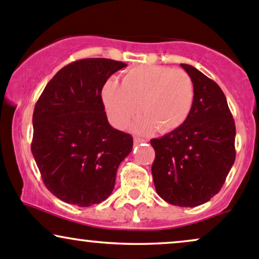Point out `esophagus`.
<instances>
[{
	"label": "esophagus",
	"mask_w": 259,
	"mask_h": 259,
	"mask_svg": "<svg viewBox=\"0 0 259 259\" xmlns=\"http://www.w3.org/2000/svg\"><path fill=\"white\" fill-rule=\"evenodd\" d=\"M133 142H135L136 145H138V144H141V143H144L145 139L139 138V137H135V139H133Z\"/></svg>",
	"instance_id": "34e87169"
}]
</instances>
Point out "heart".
<instances>
[{
    "instance_id": "1",
    "label": "heart",
    "mask_w": 259,
    "mask_h": 259,
    "mask_svg": "<svg viewBox=\"0 0 259 259\" xmlns=\"http://www.w3.org/2000/svg\"><path fill=\"white\" fill-rule=\"evenodd\" d=\"M110 120L118 128L126 126L141 109L135 123L138 132H172L190 117L194 103V84L184 69L166 66L139 65L127 69L121 84L107 80L103 92Z\"/></svg>"
}]
</instances>
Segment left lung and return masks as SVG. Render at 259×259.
<instances>
[{"mask_svg": "<svg viewBox=\"0 0 259 259\" xmlns=\"http://www.w3.org/2000/svg\"><path fill=\"white\" fill-rule=\"evenodd\" d=\"M181 67L194 84L192 111L180 128L150 141L152 174L165 202L197 207L222 190L236 158V127L220 87L193 66Z\"/></svg>", "mask_w": 259, "mask_h": 259, "instance_id": "1", "label": "left lung"}]
</instances>
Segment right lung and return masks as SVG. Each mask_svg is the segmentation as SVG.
<instances>
[{"label": "right lung", "instance_id": "right-lung-1", "mask_svg": "<svg viewBox=\"0 0 259 259\" xmlns=\"http://www.w3.org/2000/svg\"><path fill=\"white\" fill-rule=\"evenodd\" d=\"M127 65L83 59L61 68L36 101L31 153L50 192L68 204L91 207L115 187L133 138L115 130L101 99L104 84Z\"/></svg>", "mask_w": 259, "mask_h": 259}]
</instances>
